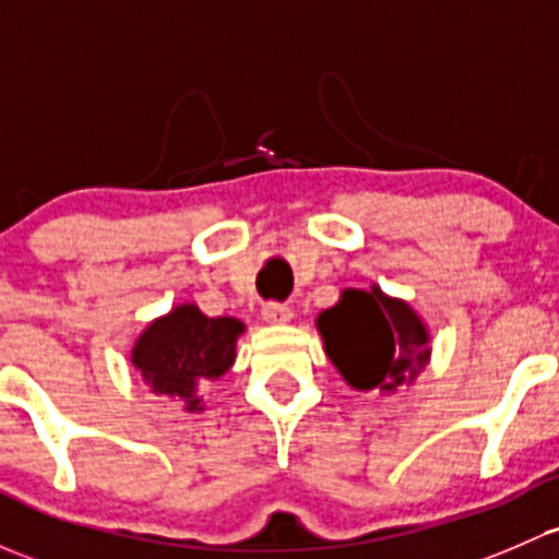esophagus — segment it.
<instances>
[{
	"instance_id": "obj_1",
	"label": "esophagus",
	"mask_w": 559,
	"mask_h": 559,
	"mask_svg": "<svg viewBox=\"0 0 559 559\" xmlns=\"http://www.w3.org/2000/svg\"><path fill=\"white\" fill-rule=\"evenodd\" d=\"M292 308L289 305H281V302H264L262 308V319L267 321V324H286V321H292Z\"/></svg>"
}]
</instances>
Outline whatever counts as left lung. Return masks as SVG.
Listing matches in <instances>:
<instances>
[{"label": "left lung", "instance_id": "obj_1", "mask_svg": "<svg viewBox=\"0 0 559 559\" xmlns=\"http://www.w3.org/2000/svg\"><path fill=\"white\" fill-rule=\"evenodd\" d=\"M326 356L358 391H396L428 361V332L402 299L345 289L334 308L319 316Z\"/></svg>", "mask_w": 559, "mask_h": 559}]
</instances>
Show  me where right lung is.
I'll return each mask as SVG.
<instances>
[{"label":"right lung","instance_id":"right-lung-1","mask_svg":"<svg viewBox=\"0 0 559 559\" xmlns=\"http://www.w3.org/2000/svg\"><path fill=\"white\" fill-rule=\"evenodd\" d=\"M243 332L238 319H209L198 305H179L152 321L133 345V367L155 393L185 399V409L198 413V385L219 380L235 361V340Z\"/></svg>","mask_w":559,"mask_h":559}]
</instances>
